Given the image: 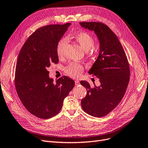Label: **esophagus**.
Instances as JSON below:
<instances>
[{
	"mask_svg": "<svg viewBox=\"0 0 148 148\" xmlns=\"http://www.w3.org/2000/svg\"><path fill=\"white\" fill-rule=\"evenodd\" d=\"M79 80H75V85H79Z\"/></svg>",
	"mask_w": 148,
	"mask_h": 148,
	"instance_id": "34e87169",
	"label": "esophagus"
}]
</instances>
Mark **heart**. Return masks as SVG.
Instances as JSON below:
<instances>
[{
  "mask_svg": "<svg viewBox=\"0 0 148 148\" xmlns=\"http://www.w3.org/2000/svg\"><path fill=\"white\" fill-rule=\"evenodd\" d=\"M73 38L77 42L80 47L86 51L87 54L95 56L99 51V45L94 42V37L88 32L80 31L74 34ZM68 40L65 37H63L57 42L56 47L57 54L59 57H63L67 45ZM66 73L73 77L80 76L83 72V67L77 63H71L66 68Z\"/></svg>",
  "mask_w": 148,
  "mask_h": 148,
  "instance_id": "b5f03b06",
  "label": "heart"
}]
</instances>
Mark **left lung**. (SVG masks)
<instances>
[{"label": "left lung", "mask_w": 148, "mask_h": 148, "mask_svg": "<svg viewBox=\"0 0 148 148\" xmlns=\"http://www.w3.org/2000/svg\"><path fill=\"white\" fill-rule=\"evenodd\" d=\"M83 28L94 31L100 42V52L89 73L97 77L100 86L92 88L86 81L80 84L87 94L81 101L85 112L95 117H104L123 99L130 82V68L127 56L118 37L106 25L81 22Z\"/></svg>", "instance_id": "obj_1"}]
</instances>
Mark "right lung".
I'll return each instance as SVG.
<instances>
[{"mask_svg":"<svg viewBox=\"0 0 148 148\" xmlns=\"http://www.w3.org/2000/svg\"><path fill=\"white\" fill-rule=\"evenodd\" d=\"M70 23L49 25L38 28L25 42L19 53L15 71V87L25 108L35 116L48 119L58 114L74 81L64 75L53 83L48 68L57 64V42Z\"/></svg>","mask_w":148,"mask_h":148,"instance_id":"1","label":"right lung"}]
</instances>
